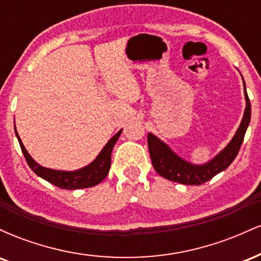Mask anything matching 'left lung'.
I'll return each mask as SVG.
<instances>
[{
    "label": "left lung",
    "mask_w": 261,
    "mask_h": 261,
    "mask_svg": "<svg viewBox=\"0 0 261 261\" xmlns=\"http://www.w3.org/2000/svg\"><path fill=\"white\" fill-rule=\"evenodd\" d=\"M244 82V80H243ZM244 97H245V110L241 125L233 139L228 145L218 153L216 157L205 164H193L187 162L175 154L163 141H161L153 134L147 135V142L149 155L155 172L163 178L170 181L180 182L185 185H201L208 181L218 173L227 169L238 154L242 142L244 140L245 131L250 122L251 107L250 100L245 91L244 83Z\"/></svg>",
    "instance_id": "left-lung-1"
}]
</instances>
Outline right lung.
Listing matches in <instances>:
<instances>
[{
	"label": "right lung",
	"mask_w": 261,
	"mask_h": 261,
	"mask_svg": "<svg viewBox=\"0 0 261 261\" xmlns=\"http://www.w3.org/2000/svg\"><path fill=\"white\" fill-rule=\"evenodd\" d=\"M16 130V127H14ZM121 131H119L118 134H115L114 136L107 142V145L104 146L103 149L100 151V153L98 154V157L92 162L88 166L83 167V168L73 170V172H65V170H55L50 168H45L41 167L40 164H38L31 154L27 152V149L23 145V142L20 141V137L18 136V133L16 130V135L18 142H19L20 148H22L23 154H24L27 163L31 167V169L35 174L40 176V178L45 179L55 187L66 189V190H76V189H85V188H91L94 185L99 184L103 181V179L106 178L109 173L110 169V162H112V151L114 148V145L118 141L119 136L121 135Z\"/></svg>",
	"instance_id": "1"
}]
</instances>
